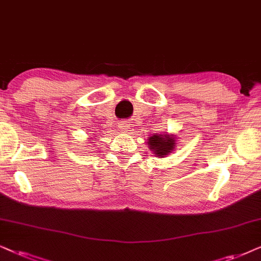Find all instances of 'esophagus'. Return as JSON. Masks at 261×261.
Listing matches in <instances>:
<instances>
[{
    "label": "esophagus",
    "instance_id": "esophagus-1",
    "mask_svg": "<svg viewBox=\"0 0 261 261\" xmlns=\"http://www.w3.org/2000/svg\"><path fill=\"white\" fill-rule=\"evenodd\" d=\"M118 127H119L120 131H123V133H124V131H127L128 127H130V126H128V124H126V121L121 120L119 125H118Z\"/></svg>",
    "mask_w": 261,
    "mask_h": 261
}]
</instances>
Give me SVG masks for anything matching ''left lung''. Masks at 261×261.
I'll return each instance as SVG.
<instances>
[{"label":"left lung","instance_id":"obj_1","mask_svg":"<svg viewBox=\"0 0 261 261\" xmlns=\"http://www.w3.org/2000/svg\"><path fill=\"white\" fill-rule=\"evenodd\" d=\"M175 140L172 137H166L162 135H154L149 138L148 143L150 144V149L155 151L159 156H165L174 148Z\"/></svg>","mask_w":261,"mask_h":261}]
</instances>
